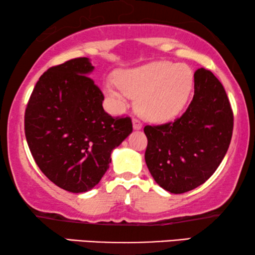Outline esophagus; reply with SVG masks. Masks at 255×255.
I'll use <instances>...</instances> for the list:
<instances>
[{
  "instance_id": "esophagus-1",
  "label": "esophagus",
  "mask_w": 255,
  "mask_h": 255,
  "mask_svg": "<svg viewBox=\"0 0 255 255\" xmlns=\"http://www.w3.org/2000/svg\"><path fill=\"white\" fill-rule=\"evenodd\" d=\"M132 123H133V128H137V130H138V128H141V127H142V123L138 120V118H133Z\"/></svg>"
}]
</instances>
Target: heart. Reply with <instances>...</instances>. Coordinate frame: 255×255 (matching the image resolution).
<instances>
[{
  "label": "heart",
  "instance_id": "b5f03b06",
  "mask_svg": "<svg viewBox=\"0 0 255 255\" xmlns=\"http://www.w3.org/2000/svg\"><path fill=\"white\" fill-rule=\"evenodd\" d=\"M118 85H107V92L123 104L127 97H138L137 110L147 120L162 122L175 117L187 102L193 86V72L186 65L152 62L122 72Z\"/></svg>",
  "mask_w": 255,
  "mask_h": 255
}]
</instances>
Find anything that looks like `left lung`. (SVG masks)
I'll return each mask as SVG.
<instances>
[{"mask_svg":"<svg viewBox=\"0 0 255 255\" xmlns=\"http://www.w3.org/2000/svg\"><path fill=\"white\" fill-rule=\"evenodd\" d=\"M232 131L233 111L224 87L210 71L197 69L193 100L182 116L144 128L149 173L169 193L195 189L221 165Z\"/></svg>","mask_w":255,"mask_h":255,"instance_id":"8db88e82","label":"left lung"}]
</instances>
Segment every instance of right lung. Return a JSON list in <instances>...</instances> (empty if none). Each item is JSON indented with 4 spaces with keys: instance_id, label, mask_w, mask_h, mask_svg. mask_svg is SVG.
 I'll use <instances>...</instances> for the list:
<instances>
[{
    "instance_id": "obj_1",
    "label": "right lung",
    "mask_w": 255,
    "mask_h": 255,
    "mask_svg": "<svg viewBox=\"0 0 255 255\" xmlns=\"http://www.w3.org/2000/svg\"><path fill=\"white\" fill-rule=\"evenodd\" d=\"M93 68L88 58L48 68L34 86L24 115L37 166L71 193L95 187L109 168L111 151L132 132L130 117L104 111L103 93L88 76Z\"/></svg>"
}]
</instances>
